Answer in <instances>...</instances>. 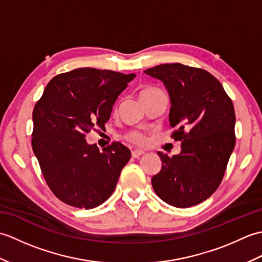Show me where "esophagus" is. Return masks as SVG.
<instances>
[{
	"label": "esophagus",
	"mask_w": 262,
	"mask_h": 262,
	"mask_svg": "<svg viewBox=\"0 0 262 262\" xmlns=\"http://www.w3.org/2000/svg\"><path fill=\"white\" fill-rule=\"evenodd\" d=\"M145 153L144 151H141V149H135V151L132 152V157L134 159H138L140 157H142V155Z\"/></svg>",
	"instance_id": "esophagus-1"
}]
</instances>
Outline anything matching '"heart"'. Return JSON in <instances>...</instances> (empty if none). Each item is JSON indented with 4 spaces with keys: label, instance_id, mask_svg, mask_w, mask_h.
<instances>
[{
    "label": "heart",
    "instance_id": "heart-1",
    "mask_svg": "<svg viewBox=\"0 0 262 262\" xmlns=\"http://www.w3.org/2000/svg\"><path fill=\"white\" fill-rule=\"evenodd\" d=\"M149 90H155V89H146V90H144V91H149ZM127 138L129 140V142L137 144V145H141V144L145 142V137H144V135L141 134V133H137V132L130 133Z\"/></svg>",
    "mask_w": 262,
    "mask_h": 262
}]
</instances>
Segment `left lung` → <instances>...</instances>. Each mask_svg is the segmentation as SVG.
<instances>
[{"label":"left lung","mask_w":262,"mask_h":262,"mask_svg":"<svg viewBox=\"0 0 262 262\" xmlns=\"http://www.w3.org/2000/svg\"><path fill=\"white\" fill-rule=\"evenodd\" d=\"M144 73L163 82L170 126L177 128L172 137L182 141L178 155L158 152L162 169L152 187L166 204L191 207L210 197L223 179L235 146L234 107L220 81L205 70L174 63Z\"/></svg>","instance_id":"8db88e82"}]
</instances>
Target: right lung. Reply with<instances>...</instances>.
I'll use <instances>...</instances> for the list:
<instances>
[{"label":"right lung","instance_id":"right-lung-1","mask_svg":"<svg viewBox=\"0 0 262 262\" xmlns=\"http://www.w3.org/2000/svg\"><path fill=\"white\" fill-rule=\"evenodd\" d=\"M135 74L76 69L56 75L32 113V149L55 196L77 208L91 209L114 192L130 151L121 143L99 151L85 134L104 128L113 105Z\"/></svg>","mask_w":262,"mask_h":262}]
</instances>
